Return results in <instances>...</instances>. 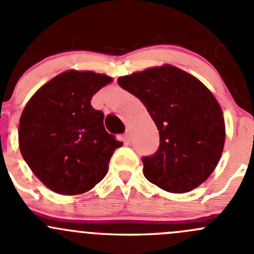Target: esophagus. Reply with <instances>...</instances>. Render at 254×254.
Instances as JSON below:
<instances>
[{
  "instance_id": "34e87169",
  "label": "esophagus",
  "mask_w": 254,
  "mask_h": 254,
  "mask_svg": "<svg viewBox=\"0 0 254 254\" xmlns=\"http://www.w3.org/2000/svg\"><path fill=\"white\" fill-rule=\"evenodd\" d=\"M130 140H131V134H130V130H127L124 134V141L127 143H129Z\"/></svg>"
}]
</instances>
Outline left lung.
<instances>
[{
  "label": "left lung",
  "instance_id": "left-lung-1",
  "mask_svg": "<svg viewBox=\"0 0 254 254\" xmlns=\"http://www.w3.org/2000/svg\"><path fill=\"white\" fill-rule=\"evenodd\" d=\"M142 102L160 131L157 152L142 157L143 176L170 193H187L209 178L221 158L225 120L209 88L172 65L118 78Z\"/></svg>",
  "mask_w": 254,
  "mask_h": 254
}]
</instances>
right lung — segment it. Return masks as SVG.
<instances>
[{"mask_svg": "<svg viewBox=\"0 0 254 254\" xmlns=\"http://www.w3.org/2000/svg\"><path fill=\"white\" fill-rule=\"evenodd\" d=\"M111 82L112 77L93 71L68 70L40 87L25 104L18 129L20 153L55 193L91 190L123 145L107 132L103 112L91 106L92 97Z\"/></svg>", "mask_w": 254, "mask_h": 254, "instance_id": "obj_1", "label": "right lung"}]
</instances>
